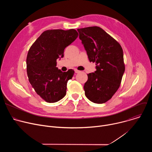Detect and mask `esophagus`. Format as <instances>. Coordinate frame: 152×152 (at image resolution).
<instances>
[{
	"label": "esophagus",
	"mask_w": 152,
	"mask_h": 152,
	"mask_svg": "<svg viewBox=\"0 0 152 152\" xmlns=\"http://www.w3.org/2000/svg\"><path fill=\"white\" fill-rule=\"evenodd\" d=\"M75 72L76 73H78L80 72V71H79V70H77V69H75Z\"/></svg>",
	"instance_id": "obj_1"
}]
</instances>
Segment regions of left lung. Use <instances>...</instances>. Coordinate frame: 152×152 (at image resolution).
<instances>
[{
	"mask_svg": "<svg viewBox=\"0 0 152 152\" xmlns=\"http://www.w3.org/2000/svg\"><path fill=\"white\" fill-rule=\"evenodd\" d=\"M79 39L90 62H96L94 73L88 74L85 94L95 103L112 98L120 85L125 70L123 49L119 43L97 26L77 29Z\"/></svg>",
	"mask_w": 152,
	"mask_h": 152,
	"instance_id": "8db88e82",
	"label": "left lung"
}]
</instances>
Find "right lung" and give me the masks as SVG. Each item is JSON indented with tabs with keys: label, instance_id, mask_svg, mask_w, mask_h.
Listing matches in <instances>:
<instances>
[{
	"label": "right lung",
	"instance_id": "obj_1",
	"mask_svg": "<svg viewBox=\"0 0 152 152\" xmlns=\"http://www.w3.org/2000/svg\"><path fill=\"white\" fill-rule=\"evenodd\" d=\"M75 29L48 30L32 45L26 58L29 81L35 92L49 103H55L66 94L67 85L74 70L62 72L56 67V59L64 57L65 48L77 37Z\"/></svg>",
	"mask_w": 152,
	"mask_h": 152
}]
</instances>
